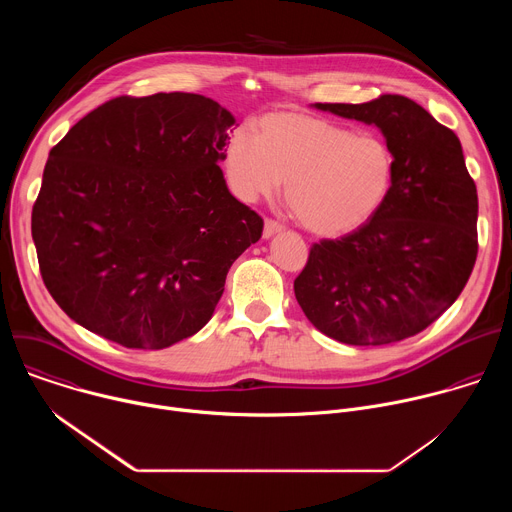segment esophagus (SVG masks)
<instances>
[{
	"mask_svg": "<svg viewBox=\"0 0 512 512\" xmlns=\"http://www.w3.org/2000/svg\"><path fill=\"white\" fill-rule=\"evenodd\" d=\"M283 231V227L279 225V223H275V221H265V225H263V239H271L273 235H277V233H281Z\"/></svg>",
	"mask_w": 512,
	"mask_h": 512,
	"instance_id": "esophagus-1",
	"label": "esophagus"
}]
</instances>
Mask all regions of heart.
Returning a JSON list of instances; mask_svg holds the SVG:
<instances>
[{"mask_svg": "<svg viewBox=\"0 0 512 512\" xmlns=\"http://www.w3.org/2000/svg\"><path fill=\"white\" fill-rule=\"evenodd\" d=\"M225 168L247 202L273 196L285 182V202L310 233L342 237L369 225L395 184V154L379 135L304 113H269L255 137L233 131Z\"/></svg>", "mask_w": 512, "mask_h": 512, "instance_id": "b5f03b06", "label": "heart"}]
</instances>
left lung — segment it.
Segmentation results:
<instances>
[{
    "instance_id": "left-lung-1",
    "label": "left lung",
    "mask_w": 512,
    "mask_h": 512,
    "mask_svg": "<svg viewBox=\"0 0 512 512\" xmlns=\"http://www.w3.org/2000/svg\"><path fill=\"white\" fill-rule=\"evenodd\" d=\"M375 125L395 154V184L362 229L320 241L294 281L306 318L352 346L415 336L462 294L478 253V194L458 135L401 95L314 103Z\"/></svg>"
}]
</instances>
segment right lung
I'll list each match as a JSON object with an SVG mask.
<instances>
[{
  "label": "right lung",
  "instance_id": "obj_1",
  "mask_svg": "<svg viewBox=\"0 0 512 512\" xmlns=\"http://www.w3.org/2000/svg\"><path fill=\"white\" fill-rule=\"evenodd\" d=\"M233 125L194 93L117 97L54 145L32 239L70 320L150 350L206 326L231 265L263 233L218 168Z\"/></svg>",
  "mask_w": 512,
  "mask_h": 512
}]
</instances>
